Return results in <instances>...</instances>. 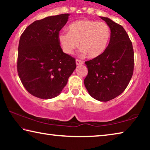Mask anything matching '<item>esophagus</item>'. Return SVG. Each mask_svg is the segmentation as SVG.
I'll list each match as a JSON object with an SVG mask.
<instances>
[{
  "instance_id": "34e87169",
  "label": "esophagus",
  "mask_w": 150,
  "mask_h": 150,
  "mask_svg": "<svg viewBox=\"0 0 150 150\" xmlns=\"http://www.w3.org/2000/svg\"><path fill=\"white\" fill-rule=\"evenodd\" d=\"M75 62H76V64H77V65H81V64H83V61H81L80 59H77L75 60Z\"/></svg>"
}]
</instances>
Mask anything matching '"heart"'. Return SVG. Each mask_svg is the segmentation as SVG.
Returning a JSON list of instances; mask_svg holds the SVG:
<instances>
[{"mask_svg": "<svg viewBox=\"0 0 150 150\" xmlns=\"http://www.w3.org/2000/svg\"><path fill=\"white\" fill-rule=\"evenodd\" d=\"M110 29L105 22L81 20L69 26V32H61L58 40L63 52L72 54L80 44L82 52L90 58H95L103 54L110 39Z\"/></svg>", "mask_w": 150, "mask_h": 150, "instance_id": "heart-1", "label": "heart"}]
</instances>
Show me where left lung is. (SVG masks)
<instances>
[{"label":"left lung","instance_id":"8db88e82","mask_svg":"<svg viewBox=\"0 0 150 150\" xmlns=\"http://www.w3.org/2000/svg\"><path fill=\"white\" fill-rule=\"evenodd\" d=\"M110 29L107 47L100 56L85 62L88 74L84 84L95 99L106 102L123 93L133 75L134 57L132 44L121 25L101 17Z\"/></svg>","mask_w":150,"mask_h":150}]
</instances>
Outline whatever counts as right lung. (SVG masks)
<instances>
[{
  "instance_id": "add662e5",
  "label": "right lung",
  "mask_w": 150,
  "mask_h": 150,
  "mask_svg": "<svg viewBox=\"0 0 150 150\" xmlns=\"http://www.w3.org/2000/svg\"><path fill=\"white\" fill-rule=\"evenodd\" d=\"M69 14L36 20L20 36L17 71L32 95L50 99L59 95L76 68L75 59L63 53L58 40Z\"/></svg>"
}]
</instances>
